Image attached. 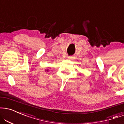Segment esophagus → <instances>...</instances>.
I'll use <instances>...</instances> for the list:
<instances>
[{"label": "esophagus", "mask_w": 124, "mask_h": 124, "mask_svg": "<svg viewBox=\"0 0 124 124\" xmlns=\"http://www.w3.org/2000/svg\"><path fill=\"white\" fill-rule=\"evenodd\" d=\"M68 58L69 59H73V56H69Z\"/></svg>", "instance_id": "obj_1"}]
</instances>
